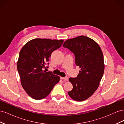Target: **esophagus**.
Returning <instances> with one entry per match:
<instances>
[{
    "mask_svg": "<svg viewBox=\"0 0 124 124\" xmlns=\"http://www.w3.org/2000/svg\"><path fill=\"white\" fill-rule=\"evenodd\" d=\"M61 78L62 80H66V81H68V77H61Z\"/></svg>",
    "mask_w": 124,
    "mask_h": 124,
    "instance_id": "obj_1",
    "label": "esophagus"
}]
</instances>
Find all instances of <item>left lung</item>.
Instances as JSON below:
<instances>
[{
  "mask_svg": "<svg viewBox=\"0 0 124 124\" xmlns=\"http://www.w3.org/2000/svg\"><path fill=\"white\" fill-rule=\"evenodd\" d=\"M62 46L74 54L76 65L81 69L77 78H69L73 88L68 95L76 101H84L95 93L102 78L104 65L102 51L94 40L84 36L67 40Z\"/></svg>",
  "mask_w": 124,
  "mask_h": 124,
  "instance_id": "left-lung-1",
  "label": "left lung"
}]
</instances>
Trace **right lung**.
<instances>
[{
    "mask_svg": "<svg viewBox=\"0 0 124 124\" xmlns=\"http://www.w3.org/2000/svg\"><path fill=\"white\" fill-rule=\"evenodd\" d=\"M63 40L37 38L28 42L21 49L17 63L21 84L32 98L39 100L50 94L60 78L46 72L49 58L54 51L62 46Z\"/></svg>",
    "mask_w": 124,
    "mask_h": 124,
    "instance_id": "1",
    "label": "right lung"
}]
</instances>
